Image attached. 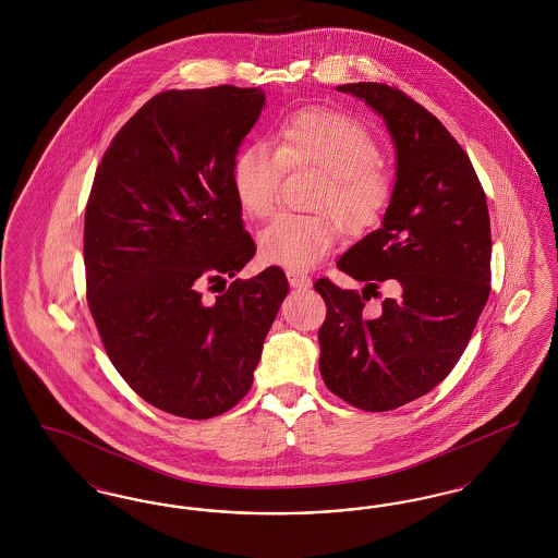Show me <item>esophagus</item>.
<instances>
[{
    "instance_id": "obj_1",
    "label": "esophagus",
    "mask_w": 558,
    "mask_h": 558,
    "mask_svg": "<svg viewBox=\"0 0 558 558\" xmlns=\"http://www.w3.org/2000/svg\"><path fill=\"white\" fill-rule=\"evenodd\" d=\"M287 278L291 282L292 289H310L312 287V278L299 271H287Z\"/></svg>"
}]
</instances>
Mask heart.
I'll use <instances>...</instances> for the list:
<instances>
[{"label":"heart","instance_id":"heart-1","mask_svg":"<svg viewBox=\"0 0 558 558\" xmlns=\"http://www.w3.org/2000/svg\"><path fill=\"white\" fill-rule=\"evenodd\" d=\"M271 148L248 144L232 162V190L244 215L264 219L276 209L284 169L314 167L324 182L312 198V209L322 213H280L259 232L266 264L312 269L335 246L338 220L349 234H362L383 219L393 190L376 165L380 148L362 123L332 110H299L278 123Z\"/></svg>","mask_w":558,"mask_h":558}]
</instances>
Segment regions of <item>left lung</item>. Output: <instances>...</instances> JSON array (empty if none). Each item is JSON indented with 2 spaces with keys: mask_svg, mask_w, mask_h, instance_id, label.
Wrapping results in <instances>:
<instances>
[{
  "mask_svg": "<svg viewBox=\"0 0 558 558\" xmlns=\"http://www.w3.org/2000/svg\"><path fill=\"white\" fill-rule=\"evenodd\" d=\"M383 117L396 146V186L378 230L337 262L362 294L319 278L326 387L366 412H387L437 387L471 341L489 296L492 230L466 153L426 108L385 83L337 87ZM399 282L378 319L362 317L378 281Z\"/></svg>",
  "mask_w": 558,
  "mask_h": 558,
  "instance_id": "8db88e82",
  "label": "left lung"
}]
</instances>
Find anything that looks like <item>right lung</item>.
<instances>
[{
	"label": "right lung",
	"instance_id": "1",
	"mask_svg": "<svg viewBox=\"0 0 558 558\" xmlns=\"http://www.w3.org/2000/svg\"><path fill=\"white\" fill-rule=\"evenodd\" d=\"M264 105L259 87L157 94L110 142L87 201V303L108 357L140 398L182 418L248 393L289 292L271 266L203 296L255 255L232 162Z\"/></svg>",
	"mask_w": 558,
	"mask_h": 558
}]
</instances>
